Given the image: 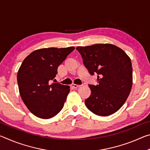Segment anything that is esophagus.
<instances>
[{
    "mask_svg": "<svg viewBox=\"0 0 150 150\" xmlns=\"http://www.w3.org/2000/svg\"><path fill=\"white\" fill-rule=\"evenodd\" d=\"M71 87H72L73 88H79V87H80L81 85H76V84H72V85H71Z\"/></svg>",
    "mask_w": 150,
    "mask_h": 150,
    "instance_id": "1",
    "label": "esophagus"
}]
</instances>
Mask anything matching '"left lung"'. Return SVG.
Wrapping results in <instances>:
<instances>
[{
	"mask_svg": "<svg viewBox=\"0 0 150 150\" xmlns=\"http://www.w3.org/2000/svg\"><path fill=\"white\" fill-rule=\"evenodd\" d=\"M76 49L90 74L98 75L99 84L88 85L91 94L85 101L86 106L96 115H112L130 95L132 86L130 58L121 48L110 44L78 46Z\"/></svg>",
	"mask_w": 150,
	"mask_h": 150,
	"instance_id": "1",
	"label": "left lung"
}]
</instances>
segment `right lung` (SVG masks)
I'll list each match as a JSON object with an SVG mask.
<instances>
[{"instance_id": "1", "label": "right lung", "mask_w": 150, "mask_h": 150, "mask_svg": "<svg viewBox=\"0 0 150 150\" xmlns=\"http://www.w3.org/2000/svg\"><path fill=\"white\" fill-rule=\"evenodd\" d=\"M74 47L42 48L24 59L17 74L20 95L25 105L37 117H54L62 110L70 87L52 83L57 68Z\"/></svg>"}]
</instances>
